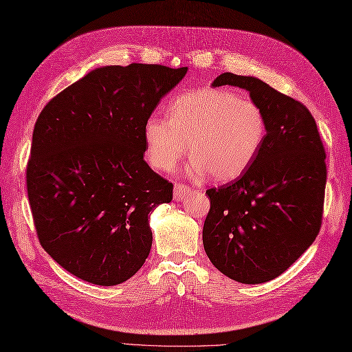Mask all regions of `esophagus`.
Segmentation results:
<instances>
[{"label": "esophagus", "instance_id": "obj_1", "mask_svg": "<svg viewBox=\"0 0 352 352\" xmlns=\"http://www.w3.org/2000/svg\"><path fill=\"white\" fill-rule=\"evenodd\" d=\"M193 192V188H190L186 184H182V183H177L175 187H174V199L175 201H182L184 199V197L190 196V193Z\"/></svg>", "mask_w": 352, "mask_h": 352}]
</instances>
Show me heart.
<instances>
[{
	"instance_id": "b5f03b06",
	"label": "heart",
	"mask_w": 352,
	"mask_h": 352,
	"mask_svg": "<svg viewBox=\"0 0 352 352\" xmlns=\"http://www.w3.org/2000/svg\"><path fill=\"white\" fill-rule=\"evenodd\" d=\"M267 137L262 107L230 89L208 87L186 92L169 105V117L153 114L144 123V142L150 165L175 168L187 151V173L208 174L215 182L241 177L258 156Z\"/></svg>"
}]
</instances>
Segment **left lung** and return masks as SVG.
Listing matches in <instances>:
<instances>
[{"instance_id": "8db88e82", "label": "left lung", "mask_w": 352, "mask_h": 352, "mask_svg": "<svg viewBox=\"0 0 352 352\" xmlns=\"http://www.w3.org/2000/svg\"><path fill=\"white\" fill-rule=\"evenodd\" d=\"M236 86L262 107L267 137L238 179L210 188L202 230L205 253L221 274L242 284L270 281L317 238L326 190V151L302 102L256 77L220 74L212 87Z\"/></svg>"}]
</instances>
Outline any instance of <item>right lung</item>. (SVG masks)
<instances>
[{"label": "right lung", "instance_id": "right-lung-1", "mask_svg": "<svg viewBox=\"0 0 352 352\" xmlns=\"http://www.w3.org/2000/svg\"><path fill=\"white\" fill-rule=\"evenodd\" d=\"M187 67L131 64L90 71L43 108L26 188L41 247L69 274L117 285L150 254V212L173 183L144 160V123Z\"/></svg>", "mask_w": 352, "mask_h": 352}]
</instances>
